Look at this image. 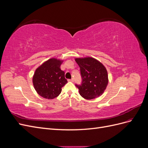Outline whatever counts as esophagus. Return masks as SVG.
Returning a JSON list of instances; mask_svg holds the SVG:
<instances>
[{
	"mask_svg": "<svg viewBox=\"0 0 148 148\" xmlns=\"http://www.w3.org/2000/svg\"><path fill=\"white\" fill-rule=\"evenodd\" d=\"M69 82H73L74 81V79L73 78H71V79H69Z\"/></svg>",
	"mask_w": 148,
	"mask_h": 148,
	"instance_id": "obj_1",
	"label": "esophagus"
}]
</instances>
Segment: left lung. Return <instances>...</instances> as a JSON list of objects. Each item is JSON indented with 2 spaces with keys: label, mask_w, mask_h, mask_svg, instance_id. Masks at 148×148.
I'll list each match as a JSON object with an SVG mask.
<instances>
[{
  "label": "left lung",
  "mask_w": 148,
  "mask_h": 148,
  "mask_svg": "<svg viewBox=\"0 0 148 148\" xmlns=\"http://www.w3.org/2000/svg\"><path fill=\"white\" fill-rule=\"evenodd\" d=\"M75 61L80 68L82 79L81 84H75L80 95L88 100L102 95L108 84L106 67L92 57L77 58Z\"/></svg>",
  "instance_id": "8db88e82"
}]
</instances>
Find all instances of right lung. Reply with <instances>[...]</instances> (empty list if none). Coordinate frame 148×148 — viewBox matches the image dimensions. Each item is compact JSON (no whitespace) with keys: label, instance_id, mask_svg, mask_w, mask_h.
<instances>
[{"label":"right lung","instance_id":"right-lung-1","mask_svg":"<svg viewBox=\"0 0 148 148\" xmlns=\"http://www.w3.org/2000/svg\"><path fill=\"white\" fill-rule=\"evenodd\" d=\"M62 60L51 59L36 70L33 77L34 89L39 95L48 99L59 96L67 83L65 72L60 69Z\"/></svg>","mask_w":148,"mask_h":148}]
</instances>
